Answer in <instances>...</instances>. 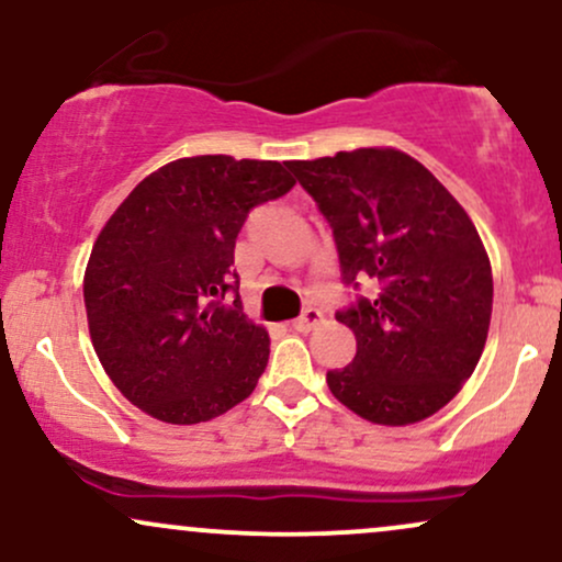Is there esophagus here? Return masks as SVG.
Masks as SVG:
<instances>
[{
    "instance_id": "obj_1",
    "label": "esophagus",
    "mask_w": 562,
    "mask_h": 562,
    "mask_svg": "<svg viewBox=\"0 0 562 562\" xmlns=\"http://www.w3.org/2000/svg\"><path fill=\"white\" fill-rule=\"evenodd\" d=\"M319 322H322V312H319V308L306 306V308H303V312H301V317L293 319V330L308 333L314 325H319Z\"/></svg>"
}]
</instances>
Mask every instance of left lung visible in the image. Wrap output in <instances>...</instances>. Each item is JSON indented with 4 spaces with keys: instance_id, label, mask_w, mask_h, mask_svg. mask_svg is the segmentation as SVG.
Segmentation results:
<instances>
[{
    "instance_id": "8db88e82",
    "label": "left lung",
    "mask_w": 562,
    "mask_h": 562,
    "mask_svg": "<svg viewBox=\"0 0 562 562\" xmlns=\"http://www.w3.org/2000/svg\"><path fill=\"white\" fill-rule=\"evenodd\" d=\"M330 224L344 285L375 299L335 314L357 357L327 372L333 396L378 425L420 423L473 375L492 322V263L479 229L438 179L393 147L290 160Z\"/></svg>"
}]
</instances>
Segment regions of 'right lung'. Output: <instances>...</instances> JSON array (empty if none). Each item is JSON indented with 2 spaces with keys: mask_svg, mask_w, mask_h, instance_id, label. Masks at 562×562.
<instances>
[{
  "mask_svg": "<svg viewBox=\"0 0 562 562\" xmlns=\"http://www.w3.org/2000/svg\"><path fill=\"white\" fill-rule=\"evenodd\" d=\"M293 184L277 160L179 158L108 218L83 274L89 335L108 378L142 412L195 425L254 393L269 335L243 314L235 240L256 205Z\"/></svg>",
  "mask_w": 562,
  "mask_h": 562,
  "instance_id": "obj_1",
  "label": "right lung"
}]
</instances>
